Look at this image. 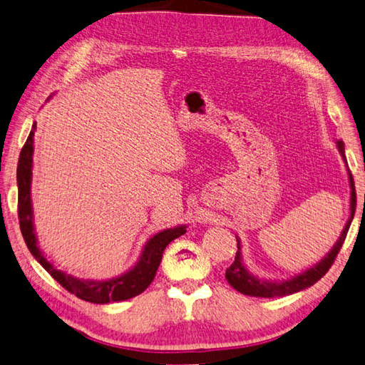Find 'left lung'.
Here are the masks:
<instances>
[{"label":"left lung","instance_id":"1","mask_svg":"<svg viewBox=\"0 0 365 365\" xmlns=\"http://www.w3.org/2000/svg\"><path fill=\"white\" fill-rule=\"evenodd\" d=\"M336 144H339L341 155L345 157V146H343V143L339 141ZM349 184H351V216H349L345 229H343L341 235L339 238V242L335 243L332 251L329 252L319 264H316L314 267L310 268V270L300 273L297 277H294L287 281H264L252 277V274L246 270L245 265L242 264V257H240V251H238L233 264L225 270V278L233 289H237L238 292H242L245 295H252V297H265V299L283 297V295L304 291L324 277V274L329 272V268L332 267L334 260L336 259V254L340 252L341 245L345 243L348 229L349 225H351V221L356 212V189H354V180H353L351 171H349ZM364 200H365V195H364ZM238 250H240V242H238Z\"/></svg>","mask_w":365,"mask_h":365}]
</instances>
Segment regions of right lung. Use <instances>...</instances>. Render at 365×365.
<instances>
[{
  "label": "right lung",
  "mask_w": 365,
  "mask_h": 365,
  "mask_svg": "<svg viewBox=\"0 0 365 365\" xmlns=\"http://www.w3.org/2000/svg\"><path fill=\"white\" fill-rule=\"evenodd\" d=\"M36 123H33L31 132L26 138L22 150H20L19 165H17V184H19V202H17V212H19V224L20 232H22L24 240L26 246H29L30 252L34 256V259L43 265L47 272L51 273L53 279H57V283L65 287L68 292L74 294L76 297H79L86 302H92V304H109V302H119L132 299L135 295L146 291L149 284L153 283L162 262V256L165 247L173 242L175 238L181 237L185 233V227L180 225L175 229L163 230L157 233L148 242L146 247L141 254L138 260L132 270L123 273L122 277L108 279V281H86L78 279L74 277H70L55 268L44 259L43 252L39 251L36 245V237L33 232V221H31V198H30V182H31V155H33V136Z\"/></svg>",
  "instance_id": "1"
}]
</instances>
